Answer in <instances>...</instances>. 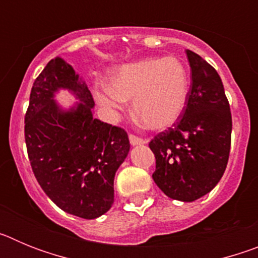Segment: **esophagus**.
<instances>
[{
    "mask_svg": "<svg viewBox=\"0 0 258 258\" xmlns=\"http://www.w3.org/2000/svg\"><path fill=\"white\" fill-rule=\"evenodd\" d=\"M129 141H131L132 146H138V145H143V143H146L145 140H142V138H140V137L134 136V134H131V136H129Z\"/></svg>",
    "mask_w": 258,
    "mask_h": 258,
    "instance_id": "obj_1",
    "label": "esophagus"
}]
</instances>
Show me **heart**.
<instances>
[{
	"label": "heart",
	"instance_id": "obj_1",
	"mask_svg": "<svg viewBox=\"0 0 258 258\" xmlns=\"http://www.w3.org/2000/svg\"><path fill=\"white\" fill-rule=\"evenodd\" d=\"M190 92L187 70L174 56L146 58L115 68L107 88L95 92L97 101L112 111H122L133 99V113L143 126L164 131L186 108Z\"/></svg>",
	"mask_w": 258,
	"mask_h": 258
}]
</instances>
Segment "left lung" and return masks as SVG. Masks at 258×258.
I'll return each instance as SVG.
<instances>
[{"label":"left lung","instance_id":"left-lung-1","mask_svg":"<svg viewBox=\"0 0 258 258\" xmlns=\"http://www.w3.org/2000/svg\"><path fill=\"white\" fill-rule=\"evenodd\" d=\"M191 86L178 121L150 142L156 159L152 178L166 197L194 202L220 182L229 160L232 120L220 75L186 50Z\"/></svg>","mask_w":258,"mask_h":258}]
</instances>
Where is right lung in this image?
<instances>
[{
    "instance_id": "right-lung-1",
    "label": "right lung",
    "mask_w": 258,
    "mask_h": 258,
    "mask_svg": "<svg viewBox=\"0 0 258 258\" xmlns=\"http://www.w3.org/2000/svg\"><path fill=\"white\" fill-rule=\"evenodd\" d=\"M68 90V110L53 98ZM92 93L64 59H51L35 80L26 113V145L42 190L61 211L93 220L113 204V179L131 150L124 129L93 117Z\"/></svg>"
}]
</instances>
